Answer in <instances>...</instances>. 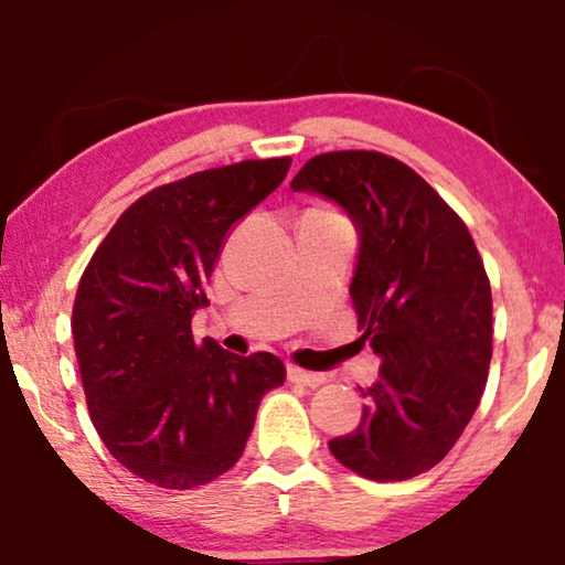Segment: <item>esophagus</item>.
I'll list each match as a JSON object with an SVG mask.
<instances>
[{
    "label": "esophagus",
    "instance_id": "esophagus-1",
    "mask_svg": "<svg viewBox=\"0 0 565 565\" xmlns=\"http://www.w3.org/2000/svg\"><path fill=\"white\" fill-rule=\"evenodd\" d=\"M288 381L292 383H300V385H308V388H319V385L327 381L321 373H311V370H303V367H296L290 365L288 367Z\"/></svg>",
    "mask_w": 565,
    "mask_h": 565
}]
</instances>
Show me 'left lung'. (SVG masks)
<instances>
[{
	"label": "left lung",
	"mask_w": 565,
	"mask_h": 565,
	"mask_svg": "<svg viewBox=\"0 0 565 565\" xmlns=\"http://www.w3.org/2000/svg\"><path fill=\"white\" fill-rule=\"evenodd\" d=\"M350 215L360 236L350 296L362 339L383 360L360 388L358 429L334 458L370 481L435 468L481 404L491 362V285L458 213L398 159L331 151L292 177Z\"/></svg>",
	"instance_id": "left-lung-1"
}]
</instances>
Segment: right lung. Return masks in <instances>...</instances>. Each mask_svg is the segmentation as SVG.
Masks as SVG:
<instances>
[{
    "mask_svg": "<svg viewBox=\"0 0 565 565\" xmlns=\"http://www.w3.org/2000/svg\"><path fill=\"white\" fill-rule=\"evenodd\" d=\"M290 161H238L146 192L82 275L72 334L92 424L120 466L161 489L236 466L262 396L285 383L280 358L195 344L190 323L234 223Z\"/></svg>",
    "mask_w": 565,
    "mask_h": 565,
    "instance_id": "right-lung-1",
    "label": "right lung"
}]
</instances>
